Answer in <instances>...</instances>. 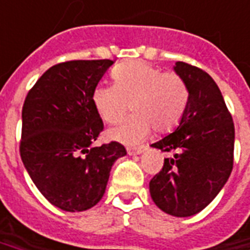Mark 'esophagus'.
<instances>
[{
  "instance_id": "34e87169",
  "label": "esophagus",
  "mask_w": 250,
  "mask_h": 250,
  "mask_svg": "<svg viewBox=\"0 0 250 250\" xmlns=\"http://www.w3.org/2000/svg\"><path fill=\"white\" fill-rule=\"evenodd\" d=\"M146 150V146H140V148H129V149H127V152H128L129 156H136V155H142L143 152Z\"/></svg>"
}]
</instances>
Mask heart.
<instances>
[{
  "label": "heart",
  "mask_w": 250,
  "mask_h": 250,
  "mask_svg": "<svg viewBox=\"0 0 250 250\" xmlns=\"http://www.w3.org/2000/svg\"><path fill=\"white\" fill-rule=\"evenodd\" d=\"M115 85L100 83L93 90V104L106 123L114 125L125 117L131 104L133 115L107 131V138L127 146L146 138L152 127L167 132L184 117L188 90L181 76L144 62L122 64L112 70Z\"/></svg>",
  "instance_id": "obj_1"
}]
</instances>
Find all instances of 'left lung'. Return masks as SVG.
I'll return each instance as SVG.
<instances>
[{
  "mask_svg": "<svg viewBox=\"0 0 250 250\" xmlns=\"http://www.w3.org/2000/svg\"><path fill=\"white\" fill-rule=\"evenodd\" d=\"M174 72L188 86V106L174 131L152 144L173 156L150 180L149 193L164 212L188 218L214 201L231 176L235 125L208 73L182 62Z\"/></svg>",
  "mask_w": 250,
  "mask_h": 250,
  "instance_id": "obj_1",
  "label": "left lung"
}]
</instances>
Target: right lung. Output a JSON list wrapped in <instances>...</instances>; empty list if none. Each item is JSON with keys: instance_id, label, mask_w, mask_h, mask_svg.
<instances>
[{"instance_id": "1", "label": "right lung", "mask_w": 250, "mask_h": 250, "mask_svg": "<svg viewBox=\"0 0 250 250\" xmlns=\"http://www.w3.org/2000/svg\"><path fill=\"white\" fill-rule=\"evenodd\" d=\"M112 60H73L51 66L22 108L21 159L43 197L68 212L102 199L110 170L127 155L117 142L93 146L104 123L93 90Z\"/></svg>"}]
</instances>
